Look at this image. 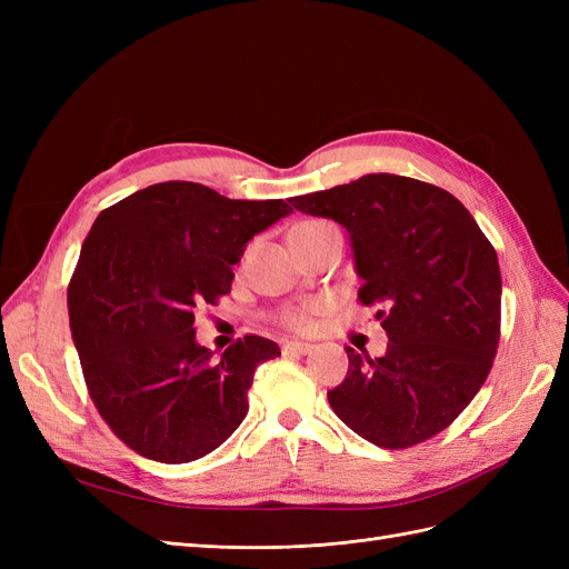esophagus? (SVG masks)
Returning <instances> with one entry per match:
<instances>
[{
  "instance_id": "1",
  "label": "esophagus",
  "mask_w": 569,
  "mask_h": 569,
  "mask_svg": "<svg viewBox=\"0 0 569 569\" xmlns=\"http://www.w3.org/2000/svg\"><path fill=\"white\" fill-rule=\"evenodd\" d=\"M282 351H284V353L306 356V353L313 351V343H308V341H284V343H282Z\"/></svg>"
}]
</instances>
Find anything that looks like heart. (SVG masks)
I'll use <instances>...</instances> for the list:
<instances>
[{"instance_id": "heart-1", "label": "heart", "mask_w": 569, "mask_h": 569, "mask_svg": "<svg viewBox=\"0 0 569 569\" xmlns=\"http://www.w3.org/2000/svg\"><path fill=\"white\" fill-rule=\"evenodd\" d=\"M322 226H330V222H322V220H311V222H301V226H297L295 230H311V228H322ZM284 325H289L291 330H306L308 327V311H301V308H297V311H287L282 316Z\"/></svg>"}]
</instances>
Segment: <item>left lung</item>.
Here are the masks:
<instances>
[{
	"mask_svg": "<svg viewBox=\"0 0 569 569\" xmlns=\"http://www.w3.org/2000/svg\"><path fill=\"white\" fill-rule=\"evenodd\" d=\"M291 206L347 228L358 299L389 337L380 358L347 347L349 372L327 391L337 418L382 449L435 437L496 356L501 270L489 239L453 194L403 176L370 173Z\"/></svg>",
	"mask_w": 569,
	"mask_h": 569,
	"instance_id": "8db88e82",
	"label": "left lung"
}]
</instances>
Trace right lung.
Instances as JSON below:
<instances>
[{
    "mask_svg": "<svg viewBox=\"0 0 569 569\" xmlns=\"http://www.w3.org/2000/svg\"><path fill=\"white\" fill-rule=\"evenodd\" d=\"M289 213L282 199L173 180L97 216L68 284V320L92 401L132 451L192 462L247 418L253 372L280 347L249 335L216 358L197 341L194 313L228 295L253 234Z\"/></svg>",
    "mask_w": 569,
    "mask_h": 569,
    "instance_id": "right-lung-1",
    "label": "right lung"
}]
</instances>
